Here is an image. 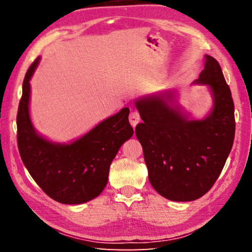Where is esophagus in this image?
Masks as SVG:
<instances>
[{
  "mask_svg": "<svg viewBox=\"0 0 252 252\" xmlns=\"http://www.w3.org/2000/svg\"><path fill=\"white\" fill-rule=\"evenodd\" d=\"M129 121H130V125L133 127H135V126L140 122V114L138 111H132V112L130 113Z\"/></svg>",
  "mask_w": 252,
  "mask_h": 252,
  "instance_id": "1",
  "label": "esophagus"
}]
</instances>
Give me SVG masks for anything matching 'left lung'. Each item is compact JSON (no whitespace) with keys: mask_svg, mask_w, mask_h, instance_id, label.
<instances>
[{"mask_svg":"<svg viewBox=\"0 0 252 252\" xmlns=\"http://www.w3.org/2000/svg\"><path fill=\"white\" fill-rule=\"evenodd\" d=\"M195 83L207 84L213 108L203 120H189L180 112L173 93L136 100L143 123L135 126L143 149L149 181L158 193L172 201H193L206 194L231 151L236 121L234 104L220 64L206 55Z\"/></svg>","mask_w":252,"mask_h":252,"instance_id":"obj_1","label":"left lung"}]
</instances>
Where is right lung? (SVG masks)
Listing matches in <instances>:
<instances>
[{"instance_id": "add662e5", "label": "right lung", "mask_w": 252, "mask_h": 252, "mask_svg": "<svg viewBox=\"0 0 252 252\" xmlns=\"http://www.w3.org/2000/svg\"><path fill=\"white\" fill-rule=\"evenodd\" d=\"M39 61L37 58L25 74L16 117L21 159L37 186L55 201L65 204L90 201L103 191L111 162L133 135L127 118L130 110L123 108L70 144L49 141L36 133L29 113L30 80Z\"/></svg>"}]
</instances>
